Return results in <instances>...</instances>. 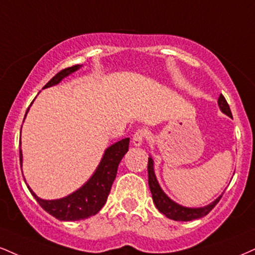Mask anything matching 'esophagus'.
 <instances>
[{"instance_id": "esophagus-1", "label": "esophagus", "mask_w": 255, "mask_h": 255, "mask_svg": "<svg viewBox=\"0 0 255 255\" xmlns=\"http://www.w3.org/2000/svg\"><path fill=\"white\" fill-rule=\"evenodd\" d=\"M146 136H147L146 130H143V129L136 130L133 135V145L135 147H140L141 145H142L143 140H145Z\"/></svg>"}]
</instances>
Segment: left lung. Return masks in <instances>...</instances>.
Listing matches in <instances>:
<instances>
[{"mask_svg": "<svg viewBox=\"0 0 255 255\" xmlns=\"http://www.w3.org/2000/svg\"><path fill=\"white\" fill-rule=\"evenodd\" d=\"M217 104H219V108L223 114L233 119L231 108H229L228 103H227L226 98L223 97V95H220L219 100H217ZM148 185L149 190H151L153 202H154L157 209L160 211L161 214H164L167 219L174 220V221H192L201 219L209 214V211L213 210V208L219 203V201L222 197V195H220L215 201L211 202L208 205H204V207L199 208H190V207H184V205H180L176 203V202L172 201L168 196L165 194L164 190L161 189V186L159 185V182L157 179V176H155L154 172V161L151 155L148 158Z\"/></svg>", "mask_w": 255, "mask_h": 255, "instance_id": "obj_1", "label": "left lung"}]
</instances>
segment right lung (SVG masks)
<instances>
[{"instance_id": "obj_1", "label": "right lung", "mask_w": 255, "mask_h": 255, "mask_svg": "<svg viewBox=\"0 0 255 255\" xmlns=\"http://www.w3.org/2000/svg\"><path fill=\"white\" fill-rule=\"evenodd\" d=\"M83 65H75L67 69L61 70L58 72L53 78L51 79L44 89L53 87V85L59 84L64 78L70 76L71 73L76 72L81 69ZM32 106V104H30ZM27 109V113H28ZM23 119V120H24ZM21 146V141H20ZM128 146H129V137H126L113 143L109 146L103 153V157L101 159L100 164L95 170L89 179L85 182L81 188L73 191L72 194L65 196L63 198L58 199H42L35 195V192L29 188V185L26 183L27 188L33 195V197L36 199V202L41 205V208L45 211H47L50 215L60 221H78L85 220L88 217L96 215V214L102 209V207L106 204L107 198L112 189L113 183L118 173V167L120 161L122 160L124 155L128 152ZM20 165L22 168V151L20 148Z\"/></svg>"}]
</instances>
